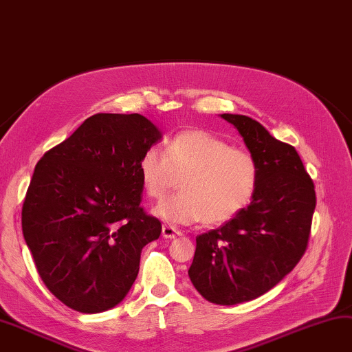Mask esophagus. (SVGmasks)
Listing matches in <instances>:
<instances>
[{"instance_id":"34e87169","label":"esophagus","mask_w":352,"mask_h":352,"mask_svg":"<svg viewBox=\"0 0 352 352\" xmlns=\"http://www.w3.org/2000/svg\"><path fill=\"white\" fill-rule=\"evenodd\" d=\"M181 234H182L181 231H179L176 227H171V225H164L162 227V237L164 239H175Z\"/></svg>"}]
</instances>
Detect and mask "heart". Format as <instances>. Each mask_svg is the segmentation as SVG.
I'll return each mask as SVG.
<instances>
[{
	"label": "heart",
	"instance_id": "heart-1",
	"mask_svg": "<svg viewBox=\"0 0 352 352\" xmlns=\"http://www.w3.org/2000/svg\"><path fill=\"white\" fill-rule=\"evenodd\" d=\"M145 193L162 199L182 177L181 190L155 208L171 223L221 225L239 216L256 193L258 167L247 150L204 130H185L165 145L144 151L138 164Z\"/></svg>",
	"mask_w": 352,
	"mask_h": 352
}]
</instances>
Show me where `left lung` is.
<instances>
[{"instance_id": "left-lung-1", "label": "left lung", "mask_w": 352, "mask_h": 352, "mask_svg": "<svg viewBox=\"0 0 352 352\" xmlns=\"http://www.w3.org/2000/svg\"><path fill=\"white\" fill-rule=\"evenodd\" d=\"M256 157L258 181L241 214L196 237L191 283L204 299L237 305L257 299L293 271L308 247L314 184L293 145L277 141L254 119L221 115Z\"/></svg>"}]
</instances>
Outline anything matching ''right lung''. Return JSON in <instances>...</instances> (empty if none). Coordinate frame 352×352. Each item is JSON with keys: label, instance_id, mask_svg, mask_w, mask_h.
Returning <instances> with one entry per match:
<instances>
[{"label": "right lung", "instance_id": "add662e5", "mask_svg": "<svg viewBox=\"0 0 352 352\" xmlns=\"http://www.w3.org/2000/svg\"><path fill=\"white\" fill-rule=\"evenodd\" d=\"M162 138L138 113H98L39 159L23 234L50 293L79 313L116 307L162 225L141 207L138 164Z\"/></svg>", "mask_w": 352, "mask_h": 352}]
</instances>
